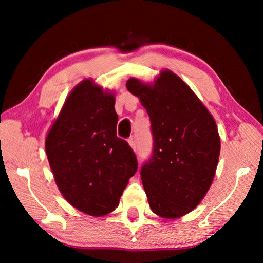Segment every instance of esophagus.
<instances>
[{
	"label": "esophagus",
	"mask_w": 263,
	"mask_h": 263,
	"mask_svg": "<svg viewBox=\"0 0 263 263\" xmlns=\"http://www.w3.org/2000/svg\"><path fill=\"white\" fill-rule=\"evenodd\" d=\"M128 145L131 146L132 149L135 151V152H137V144H136V140H135V138L131 137L130 139H128Z\"/></svg>",
	"instance_id": "obj_1"
}]
</instances>
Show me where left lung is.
I'll use <instances>...</instances> for the list:
<instances>
[{"label": "left lung", "instance_id": "left-lung-1", "mask_svg": "<svg viewBox=\"0 0 263 263\" xmlns=\"http://www.w3.org/2000/svg\"><path fill=\"white\" fill-rule=\"evenodd\" d=\"M126 88L151 119L153 152L140 171L149 206L168 219L184 216L201 203L216 174L220 138L215 119L168 69L153 84L132 78Z\"/></svg>", "mask_w": 263, "mask_h": 263}]
</instances>
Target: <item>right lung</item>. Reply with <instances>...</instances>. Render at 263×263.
Returning <instances> with one entry per match:
<instances>
[{
    "instance_id": "obj_1",
    "label": "right lung",
    "mask_w": 263,
    "mask_h": 263,
    "mask_svg": "<svg viewBox=\"0 0 263 263\" xmlns=\"http://www.w3.org/2000/svg\"><path fill=\"white\" fill-rule=\"evenodd\" d=\"M115 96L83 80L47 133L46 155L66 201L89 216L114 211L136 174V154L117 137Z\"/></svg>"
}]
</instances>
